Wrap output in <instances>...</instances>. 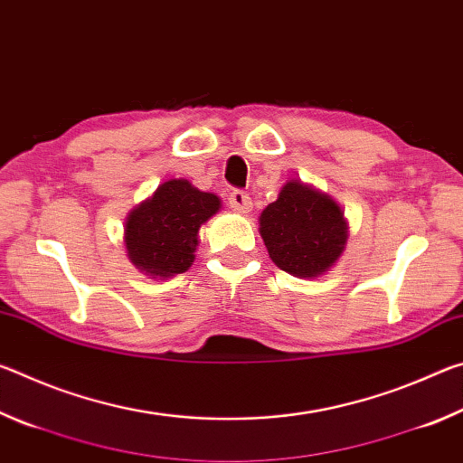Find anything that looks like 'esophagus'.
Instances as JSON below:
<instances>
[{
  "label": "esophagus",
  "mask_w": 463,
  "mask_h": 463,
  "mask_svg": "<svg viewBox=\"0 0 463 463\" xmlns=\"http://www.w3.org/2000/svg\"><path fill=\"white\" fill-rule=\"evenodd\" d=\"M229 206L237 213L247 214L250 208H253V202H250V195L242 190H232L229 194Z\"/></svg>",
  "instance_id": "obj_1"
}]
</instances>
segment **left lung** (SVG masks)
Segmentation results:
<instances>
[{
  "instance_id": "1",
  "label": "left lung",
  "mask_w": 463,
  "mask_h": 463,
  "mask_svg": "<svg viewBox=\"0 0 463 463\" xmlns=\"http://www.w3.org/2000/svg\"><path fill=\"white\" fill-rule=\"evenodd\" d=\"M260 231L279 269L298 278H317L339 260L347 224L328 195L300 182H288L261 213Z\"/></svg>"
}]
</instances>
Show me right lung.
Listing matches in <instances>:
<instances>
[{
  "label": "right lung",
  "instance_id": "obj_1",
  "mask_svg": "<svg viewBox=\"0 0 463 463\" xmlns=\"http://www.w3.org/2000/svg\"><path fill=\"white\" fill-rule=\"evenodd\" d=\"M221 200L200 192L185 179L156 187L151 200L135 208L127 221L128 257L138 269L156 278L184 273L194 263L200 226L218 213Z\"/></svg>",
  "mask_w": 463,
  "mask_h": 463
}]
</instances>
